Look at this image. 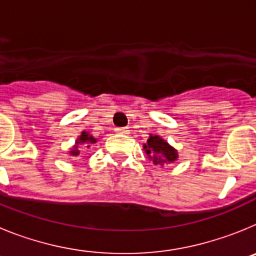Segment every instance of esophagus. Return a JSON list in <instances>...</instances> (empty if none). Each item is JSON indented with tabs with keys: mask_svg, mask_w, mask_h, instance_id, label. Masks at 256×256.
Here are the masks:
<instances>
[{
	"mask_svg": "<svg viewBox=\"0 0 256 256\" xmlns=\"http://www.w3.org/2000/svg\"><path fill=\"white\" fill-rule=\"evenodd\" d=\"M116 133H120V134H128L130 133V130L128 128H116Z\"/></svg>",
	"mask_w": 256,
	"mask_h": 256,
	"instance_id": "1",
	"label": "esophagus"
}]
</instances>
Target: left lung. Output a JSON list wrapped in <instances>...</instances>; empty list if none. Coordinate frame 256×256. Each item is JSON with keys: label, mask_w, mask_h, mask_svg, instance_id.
Masks as SVG:
<instances>
[{"label": "left lung", "mask_w": 256, "mask_h": 256, "mask_svg": "<svg viewBox=\"0 0 256 256\" xmlns=\"http://www.w3.org/2000/svg\"><path fill=\"white\" fill-rule=\"evenodd\" d=\"M144 148L146 150V154L150 155V159L154 160V164L162 165L165 162H173L178 158L177 151L159 136H150L148 144H144Z\"/></svg>", "instance_id": "8db88e82"}]
</instances>
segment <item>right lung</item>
Returning <instances> with one entry per match:
<instances>
[{"instance_id": "right-lung-1", "label": "right lung", "mask_w": 256, "mask_h": 256, "mask_svg": "<svg viewBox=\"0 0 256 256\" xmlns=\"http://www.w3.org/2000/svg\"><path fill=\"white\" fill-rule=\"evenodd\" d=\"M94 142H96V140H94L92 136H90L88 133L83 132L82 136H80V137L78 138V141H76V144L74 146L73 150L70 151V154H72L73 156H78L79 155V150H78L79 144H94ZM87 148H90V144H88Z\"/></svg>"}]
</instances>
